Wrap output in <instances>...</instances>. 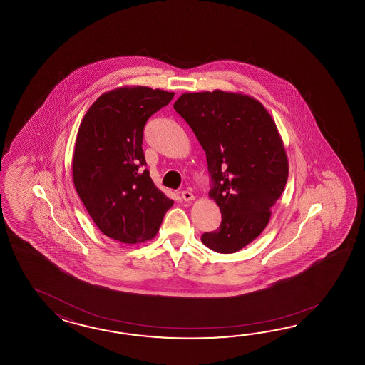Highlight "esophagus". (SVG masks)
<instances>
[{
  "instance_id": "esophagus-1",
  "label": "esophagus",
  "mask_w": 365,
  "mask_h": 365,
  "mask_svg": "<svg viewBox=\"0 0 365 365\" xmlns=\"http://www.w3.org/2000/svg\"><path fill=\"white\" fill-rule=\"evenodd\" d=\"M181 198L186 202L194 201L193 193H190V192H187V190H184V192L181 193Z\"/></svg>"
}]
</instances>
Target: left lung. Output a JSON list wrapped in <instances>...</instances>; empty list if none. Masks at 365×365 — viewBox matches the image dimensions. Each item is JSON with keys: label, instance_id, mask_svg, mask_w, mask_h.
I'll use <instances>...</instances> for the list:
<instances>
[{"label": "left lung", "instance_id": "left-lung-1", "mask_svg": "<svg viewBox=\"0 0 365 365\" xmlns=\"http://www.w3.org/2000/svg\"><path fill=\"white\" fill-rule=\"evenodd\" d=\"M173 108L206 153L209 197L222 212L220 227L201 240L217 253H235L269 225L288 179V159L275 121L262 103L222 90L185 93Z\"/></svg>", "mask_w": 365, "mask_h": 365}]
</instances>
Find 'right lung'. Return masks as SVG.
I'll return each instance as SVG.
<instances>
[{
	"label": "right lung",
	"mask_w": 365,
	"mask_h": 365,
	"mask_svg": "<svg viewBox=\"0 0 365 365\" xmlns=\"http://www.w3.org/2000/svg\"><path fill=\"white\" fill-rule=\"evenodd\" d=\"M173 95L148 86L117 87L101 93L79 125L73 182L93 223L113 240H151L173 205L148 170H138L146 165V121Z\"/></svg>",
	"instance_id": "obj_1"
}]
</instances>
